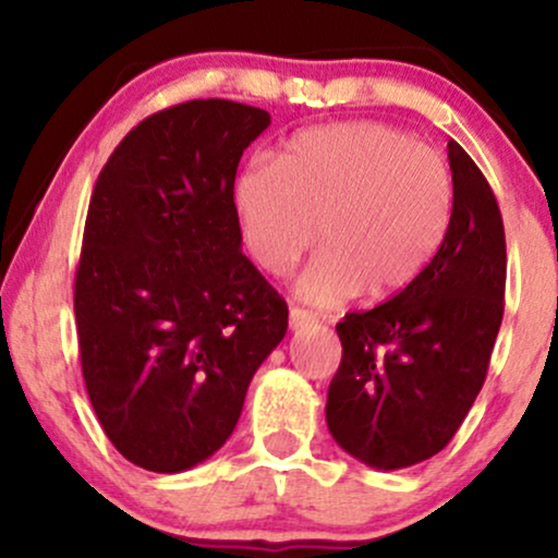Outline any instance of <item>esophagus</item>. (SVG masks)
Here are the masks:
<instances>
[{"mask_svg":"<svg viewBox=\"0 0 558 558\" xmlns=\"http://www.w3.org/2000/svg\"><path fill=\"white\" fill-rule=\"evenodd\" d=\"M315 323V315L306 310H301V306H291V312H288V328L291 330H299V328H306V325Z\"/></svg>","mask_w":558,"mask_h":558,"instance_id":"esophagus-1","label":"esophagus"}]
</instances>
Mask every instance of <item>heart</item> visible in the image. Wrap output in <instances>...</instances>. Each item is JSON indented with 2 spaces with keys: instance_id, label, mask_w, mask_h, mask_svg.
<instances>
[{
  "instance_id": "b5f03b06",
  "label": "heart",
  "mask_w": 558,
  "mask_h": 558,
  "mask_svg": "<svg viewBox=\"0 0 558 558\" xmlns=\"http://www.w3.org/2000/svg\"><path fill=\"white\" fill-rule=\"evenodd\" d=\"M453 196L438 149L367 120L299 131L278 162L252 159L235 181L243 239L265 272L291 270L319 226L323 252L296 283L317 306L412 286L444 246Z\"/></svg>"
}]
</instances>
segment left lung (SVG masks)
<instances>
[{
	"label": "left lung",
	"instance_id": "8db88e82",
	"mask_svg": "<svg viewBox=\"0 0 558 558\" xmlns=\"http://www.w3.org/2000/svg\"><path fill=\"white\" fill-rule=\"evenodd\" d=\"M448 165L453 220L427 270L386 304L336 325L343 356L325 420L336 444L375 470L444 451L483 388L501 328V209L457 141H448Z\"/></svg>",
	"mask_w": 558,
	"mask_h": 558
}]
</instances>
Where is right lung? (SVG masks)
<instances>
[{"label":"right lung","instance_id":"obj_1","mask_svg":"<svg viewBox=\"0 0 558 558\" xmlns=\"http://www.w3.org/2000/svg\"><path fill=\"white\" fill-rule=\"evenodd\" d=\"M270 114L194 99L141 120L88 204L75 328L88 399L131 464L191 470L233 433L288 330L283 296L241 252V155Z\"/></svg>","mask_w":558,"mask_h":558}]
</instances>
